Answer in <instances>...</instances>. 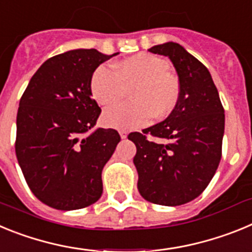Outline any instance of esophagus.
<instances>
[{"instance_id": "obj_1", "label": "esophagus", "mask_w": 252, "mask_h": 252, "mask_svg": "<svg viewBox=\"0 0 252 252\" xmlns=\"http://www.w3.org/2000/svg\"><path fill=\"white\" fill-rule=\"evenodd\" d=\"M127 135H128L127 131H125V130L120 131V136H121V139H126V137H127Z\"/></svg>"}]
</instances>
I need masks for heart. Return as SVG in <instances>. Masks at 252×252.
Returning <instances> with one entry per match:
<instances>
[{
    "label": "heart",
    "mask_w": 252,
    "mask_h": 252,
    "mask_svg": "<svg viewBox=\"0 0 252 252\" xmlns=\"http://www.w3.org/2000/svg\"><path fill=\"white\" fill-rule=\"evenodd\" d=\"M165 60L149 53H139L113 64L94 69L90 82L91 94L101 106L120 101L130 90L131 102L107 108L102 115L106 127L132 130L155 119H164L177 108L179 82L169 73Z\"/></svg>",
    "instance_id": "heart-1"
}]
</instances>
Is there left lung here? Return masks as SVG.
<instances>
[{"instance_id":"obj_1","label":"left lung","mask_w":252,"mask_h":252,"mask_svg":"<svg viewBox=\"0 0 252 252\" xmlns=\"http://www.w3.org/2000/svg\"><path fill=\"white\" fill-rule=\"evenodd\" d=\"M171 60L179 77L177 108L160 124L131 132L133 164L144 199L180 206L203 193L222 157L224 110L208 69L177 43L149 49Z\"/></svg>"}]
</instances>
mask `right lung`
Wrapping results in <instances>:
<instances>
[{"label": "right lung", "instance_id": "right-lung-1", "mask_svg": "<svg viewBox=\"0 0 252 252\" xmlns=\"http://www.w3.org/2000/svg\"><path fill=\"white\" fill-rule=\"evenodd\" d=\"M78 49L50 58L20 99L17 161L35 197L51 208L72 211L97 202L102 170L120 142L113 128L90 133L101 115L90 82L94 69L116 55Z\"/></svg>", "mask_w": 252, "mask_h": 252}]
</instances>
